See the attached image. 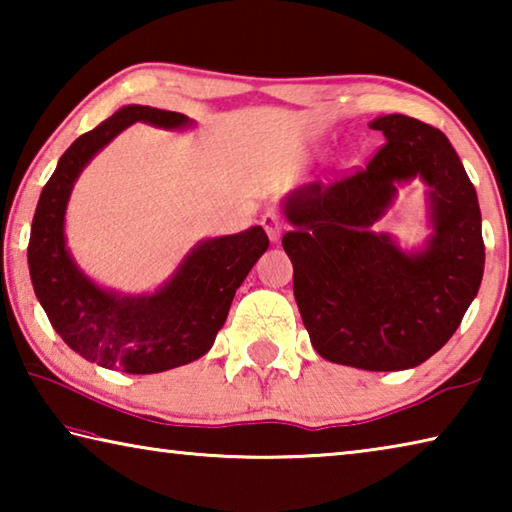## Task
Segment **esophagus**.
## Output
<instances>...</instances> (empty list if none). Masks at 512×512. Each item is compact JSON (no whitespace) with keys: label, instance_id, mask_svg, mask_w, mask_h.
I'll list each match as a JSON object with an SVG mask.
<instances>
[{"label":"esophagus","instance_id":"esophagus-1","mask_svg":"<svg viewBox=\"0 0 512 512\" xmlns=\"http://www.w3.org/2000/svg\"><path fill=\"white\" fill-rule=\"evenodd\" d=\"M262 225L266 230V235L271 241H277L282 237V230H284V219L280 216V212L275 210H266L262 216Z\"/></svg>","mask_w":512,"mask_h":512}]
</instances>
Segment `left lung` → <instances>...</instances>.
<instances>
[{"instance_id": "1", "label": "left lung", "mask_w": 512, "mask_h": 512, "mask_svg": "<svg viewBox=\"0 0 512 512\" xmlns=\"http://www.w3.org/2000/svg\"><path fill=\"white\" fill-rule=\"evenodd\" d=\"M370 128L386 144L366 169L284 198L293 230L282 246L320 357L391 372L420 366L452 339L479 293L485 248L474 185L447 137L406 115L377 117ZM415 177L430 187L432 235L422 249L404 251L371 225Z\"/></svg>"}]
</instances>
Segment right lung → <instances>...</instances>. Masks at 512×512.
I'll list each match as a JSON object with an SVG mask.
<instances>
[{
	"label": "right lung",
	"mask_w": 512,
	"mask_h": 512,
	"mask_svg": "<svg viewBox=\"0 0 512 512\" xmlns=\"http://www.w3.org/2000/svg\"><path fill=\"white\" fill-rule=\"evenodd\" d=\"M135 121L164 131L194 124L187 115L124 106L60 155L40 194L29 239V273L42 309L69 348L101 368L153 375L201 359L212 348L241 282L266 253L262 225L239 235L203 239L153 293L103 289L74 262L65 212L76 178L94 155Z\"/></svg>",
	"instance_id": "obj_1"
}]
</instances>
